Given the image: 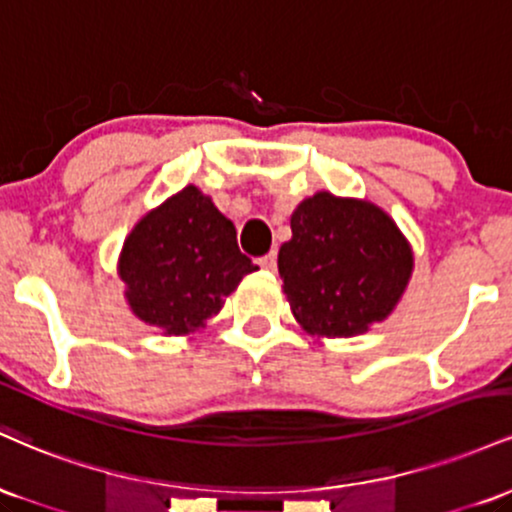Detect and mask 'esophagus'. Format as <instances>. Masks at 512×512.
Listing matches in <instances>:
<instances>
[{
	"instance_id": "esophagus-1",
	"label": "esophagus",
	"mask_w": 512,
	"mask_h": 512,
	"mask_svg": "<svg viewBox=\"0 0 512 512\" xmlns=\"http://www.w3.org/2000/svg\"><path fill=\"white\" fill-rule=\"evenodd\" d=\"M262 269H267V272H276V252H269V255H264L257 260Z\"/></svg>"
}]
</instances>
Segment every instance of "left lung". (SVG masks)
Returning <instances> with one entry per match:
<instances>
[{
  "label": "left lung",
  "mask_w": 512,
  "mask_h": 512,
  "mask_svg": "<svg viewBox=\"0 0 512 512\" xmlns=\"http://www.w3.org/2000/svg\"><path fill=\"white\" fill-rule=\"evenodd\" d=\"M414 272V250L368 199L315 192L291 214L279 248L286 301L310 337H358L390 317Z\"/></svg>",
  "instance_id": "8db88e82"
}]
</instances>
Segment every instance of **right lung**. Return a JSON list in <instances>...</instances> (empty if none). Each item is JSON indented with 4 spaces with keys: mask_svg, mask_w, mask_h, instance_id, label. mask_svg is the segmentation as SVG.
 Segmentation results:
<instances>
[{
    "mask_svg": "<svg viewBox=\"0 0 512 512\" xmlns=\"http://www.w3.org/2000/svg\"><path fill=\"white\" fill-rule=\"evenodd\" d=\"M255 269L238 250L233 221L197 185L146 211L117 257L129 310L163 337L202 330Z\"/></svg>",
    "mask_w": 512,
    "mask_h": 512,
    "instance_id": "1",
    "label": "right lung"
}]
</instances>
